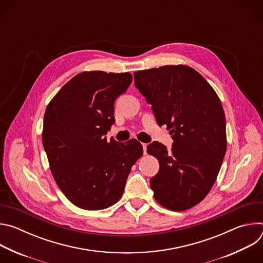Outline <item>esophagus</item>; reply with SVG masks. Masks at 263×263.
Here are the masks:
<instances>
[{"mask_svg":"<svg viewBox=\"0 0 263 263\" xmlns=\"http://www.w3.org/2000/svg\"><path fill=\"white\" fill-rule=\"evenodd\" d=\"M146 143H142V147H143V153L146 154Z\"/></svg>","mask_w":263,"mask_h":263,"instance_id":"1","label":"esophagus"}]
</instances>
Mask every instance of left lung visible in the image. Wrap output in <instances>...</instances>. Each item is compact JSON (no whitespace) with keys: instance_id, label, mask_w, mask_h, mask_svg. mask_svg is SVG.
I'll use <instances>...</instances> for the list:
<instances>
[{"instance_id":"1","label":"left lung","mask_w":263,"mask_h":263,"mask_svg":"<svg viewBox=\"0 0 263 263\" xmlns=\"http://www.w3.org/2000/svg\"><path fill=\"white\" fill-rule=\"evenodd\" d=\"M135 86L152 105L159 126L166 125L171 149L158 141L146 152L159 161L149 180L155 200L183 211L199 204L210 192L227 148L226 119L216 92L187 65H165L134 72Z\"/></svg>"}]
</instances>
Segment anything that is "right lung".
Segmentation results:
<instances>
[{
	"label": "right lung",
	"instance_id": "right-lung-1",
	"mask_svg": "<svg viewBox=\"0 0 263 263\" xmlns=\"http://www.w3.org/2000/svg\"><path fill=\"white\" fill-rule=\"evenodd\" d=\"M132 82L130 72L83 71L49 103L43 144L52 175L64 196L79 208L101 210L123 196L132 165L142 156L140 142L105 135L115 124V102Z\"/></svg>",
	"mask_w": 263,
	"mask_h": 263
}]
</instances>
